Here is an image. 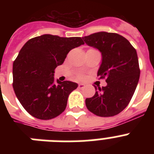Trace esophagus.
I'll use <instances>...</instances> for the list:
<instances>
[{"label": "esophagus", "instance_id": "1", "mask_svg": "<svg viewBox=\"0 0 154 154\" xmlns=\"http://www.w3.org/2000/svg\"><path fill=\"white\" fill-rule=\"evenodd\" d=\"M85 84H83V83H80V84H79V89H84V88H85Z\"/></svg>", "mask_w": 154, "mask_h": 154}]
</instances>
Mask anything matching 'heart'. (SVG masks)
Instances as JSON below:
<instances>
[{"label": "heart", "mask_w": 154, "mask_h": 154, "mask_svg": "<svg viewBox=\"0 0 154 154\" xmlns=\"http://www.w3.org/2000/svg\"><path fill=\"white\" fill-rule=\"evenodd\" d=\"M82 77H83V75H82V74H79L78 75V78L81 79V78H82Z\"/></svg>", "instance_id": "obj_1"}]
</instances>
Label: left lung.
<instances>
[{"label": "left lung", "mask_w": 154, "mask_h": 154, "mask_svg": "<svg viewBox=\"0 0 154 154\" xmlns=\"http://www.w3.org/2000/svg\"><path fill=\"white\" fill-rule=\"evenodd\" d=\"M82 38L101 51L103 61L97 76L107 82L106 86L98 89L94 85L95 95L85 99L87 109L102 117L117 115L130 103L138 84L140 69L137 51L116 33L102 31Z\"/></svg>", "instance_id": "left-lung-1"}]
</instances>
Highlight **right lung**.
I'll use <instances>...</instances> for the list:
<instances>
[{"mask_svg":"<svg viewBox=\"0 0 154 154\" xmlns=\"http://www.w3.org/2000/svg\"><path fill=\"white\" fill-rule=\"evenodd\" d=\"M80 37L43 35L24 44L13 64V88L24 109L34 117L51 119L65 111L69 95L78 87L70 81L54 82L57 66L68 53L83 45Z\"/></svg>","mask_w":154,"mask_h":154,"instance_id":"obj_1","label":"right lung"}]
</instances>
